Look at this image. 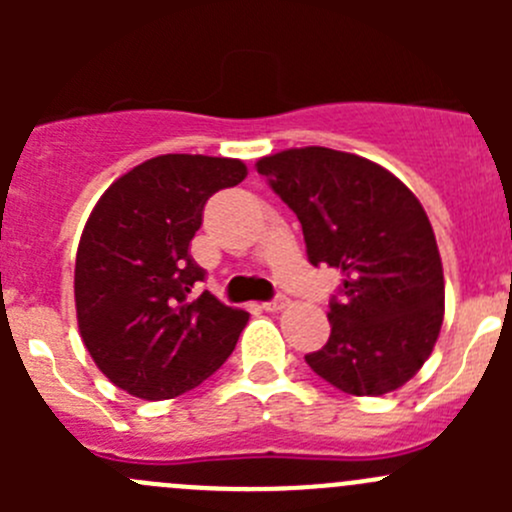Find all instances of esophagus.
Masks as SVG:
<instances>
[{
  "mask_svg": "<svg viewBox=\"0 0 512 512\" xmlns=\"http://www.w3.org/2000/svg\"><path fill=\"white\" fill-rule=\"evenodd\" d=\"M262 307L267 309V312H280V309H285V307H289V299L287 297H275V299H270V302H265L262 304Z\"/></svg>",
  "mask_w": 512,
  "mask_h": 512,
  "instance_id": "34e87169",
  "label": "esophagus"
}]
</instances>
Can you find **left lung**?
Returning <instances> with one entry per match:
<instances>
[{
	"instance_id": "obj_1",
	"label": "left lung",
	"mask_w": 512,
	"mask_h": 512,
	"mask_svg": "<svg viewBox=\"0 0 512 512\" xmlns=\"http://www.w3.org/2000/svg\"><path fill=\"white\" fill-rule=\"evenodd\" d=\"M257 173L302 223L309 262L344 275L329 299V342L304 361L344 394L404 386L433 352L446 297L416 195L381 165L322 146L260 158Z\"/></svg>"
}]
</instances>
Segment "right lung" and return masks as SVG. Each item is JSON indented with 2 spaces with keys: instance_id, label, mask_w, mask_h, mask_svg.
I'll use <instances>...</instances> for the list:
<instances>
[{
  "instance_id": "add662e5",
  "label": "right lung",
  "mask_w": 512,
  "mask_h": 512,
  "mask_svg": "<svg viewBox=\"0 0 512 512\" xmlns=\"http://www.w3.org/2000/svg\"><path fill=\"white\" fill-rule=\"evenodd\" d=\"M242 160L168 153L116 180L81 232L79 332L108 381L146 401L175 399L225 364L250 314L205 289L190 257L210 195L242 183Z\"/></svg>"
}]
</instances>
